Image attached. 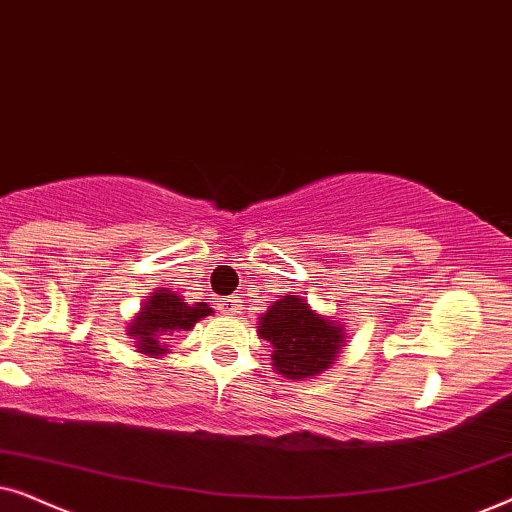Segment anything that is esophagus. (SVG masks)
Listing matches in <instances>:
<instances>
[{
  "label": "esophagus",
  "instance_id": "obj_1",
  "mask_svg": "<svg viewBox=\"0 0 512 512\" xmlns=\"http://www.w3.org/2000/svg\"><path fill=\"white\" fill-rule=\"evenodd\" d=\"M237 310H240V300H237V298L221 300V312L223 314H235Z\"/></svg>",
  "mask_w": 512,
  "mask_h": 512
}]
</instances>
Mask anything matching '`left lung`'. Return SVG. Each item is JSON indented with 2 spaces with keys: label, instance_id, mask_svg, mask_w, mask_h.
<instances>
[{
  "label": "left lung",
  "instance_id": "1",
  "mask_svg": "<svg viewBox=\"0 0 512 512\" xmlns=\"http://www.w3.org/2000/svg\"><path fill=\"white\" fill-rule=\"evenodd\" d=\"M258 335L272 345V366L289 380L314 377L331 366L345 328L317 314L300 296H282L261 317Z\"/></svg>",
  "mask_w": 512,
  "mask_h": 512
}]
</instances>
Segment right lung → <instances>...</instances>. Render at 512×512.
I'll return each mask as SVG.
<instances>
[{
  "instance_id": "obj_1",
  "label": "right lung",
  "mask_w": 512,
  "mask_h": 512,
  "mask_svg": "<svg viewBox=\"0 0 512 512\" xmlns=\"http://www.w3.org/2000/svg\"><path fill=\"white\" fill-rule=\"evenodd\" d=\"M212 307L207 303L188 305L184 298L172 293L170 289H158L146 303L135 319L130 321L128 335L137 340V349L146 356L167 354V335L177 331H191L202 317H209Z\"/></svg>"
}]
</instances>
